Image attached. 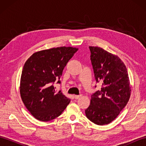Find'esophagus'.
<instances>
[{
	"label": "esophagus",
	"mask_w": 146,
	"mask_h": 146,
	"mask_svg": "<svg viewBox=\"0 0 146 146\" xmlns=\"http://www.w3.org/2000/svg\"><path fill=\"white\" fill-rule=\"evenodd\" d=\"M81 97H82V95H75L74 96V98H75V99H79Z\"/></svg>",
	"instance_id": "1"
}]
</instances>
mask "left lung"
<instances>
[{"label": "left lung", "instance_id": "1", "mask_svg": "<svg viewBox=\"0 0 146 146\" xmlns=\"http://www.w3.org/2000/svg\"><path fill=\"white\" fill-rule=\"evenodd\" d=\"M96 82L100 90L92 95L86 117L98 125H107L120 114L129 100L131 86L125 64L117 56L97 46H90Z\"/></svg>", "mask_w": 146, "mask_h": 146}]
</instances>
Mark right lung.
<instances>
[{"label":"right lung","instance_id":"1","mask_svg":"<svg viewBox=\"0 0 146 146\" xmlns=\"http://www.w3.org/2000/svg\"><path fill=\"white\" fill-rule=\"evenodd\" d=\"M78 50L73 47L53 48L37 51L24 65L20 95L25 107L37 120L47 122L60 116L70 99L56 91L53 83L59 80L67 63Z\"/></svg>","mask_w":146,"mask_h":146}]
</instances>
